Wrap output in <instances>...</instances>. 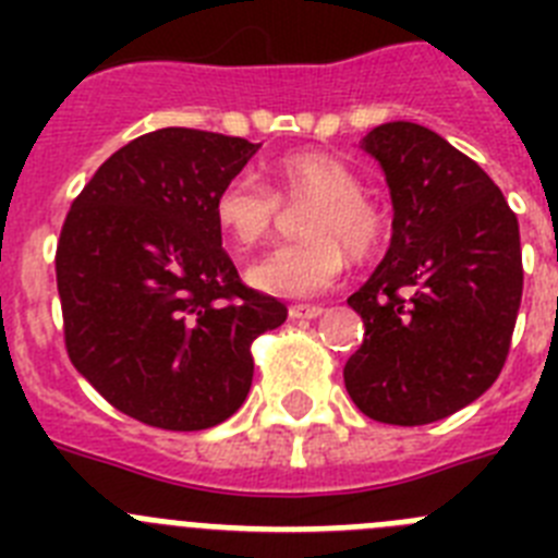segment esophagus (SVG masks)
Returning a JSON list of instances; mask_svg holds the SVG:
<instances>
[{"label": "esophagus", "mask_w": 558, "mask_h": 558, "mask_svg": "<svg viewBox=\"0 0 558 558\" xmlns=\"http://www.w3.org/2000/svg\"><path fill=\"white\" fill-rule=\"evenodd\" d=\"M288 313L290 318H318L324 313V307L322 304H293Z\"/></svg>", "instance_id": "esophagus-1"}]
</instances>
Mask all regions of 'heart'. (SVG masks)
I'll return each mask as SVG.
<instances>
[{
  "instance_id": "obj_1",
  "label": "heart",
  "mask_w": 558,
  "mask_h": 558,
  "mask_svg": "<svg viewBox=\"0 0 558 558\" xmlns=\"http://www.w3.org/2000/svg\"><path fill=\"white\" fill-rule=\"evenodd\" d=\"M274 192L251 175H236L220 186L215 220L234 248L265 243L276 229L282 205L310 204L302 215V243L270 251L251 265L254 288L288 299H307L332 288L349 263L366 259L383 243L386 220L363 195V181L327 153H290L270 167Z\"/></svg>"
}]
</instances>
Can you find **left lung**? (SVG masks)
<instances>
[{
  "instance_id": "1",
  "label": "left lung",
  "mask_w": 558,
  "mask_h": 558,
  "mask_svg": "<svg viewBox=\"0 0 558 558\" xmlns=\"http://www.w3.org/2000/svg\"><path fill=\"white\" fill-rule=\"evenodd\" d=\"M386 172L393 234L349 307L363 343L343 366L354 405L386 425H430L506 366L522 299L517 215L495 181L436 131L386 122L363 136Z\"/></svg>"
}]
</instances>
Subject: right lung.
I'll return each mask as SVG.
<instances>
[{"instance_id":"right-lung-1","label":"right lung","mask_w":558,"mask_h":558,"mask_svg":"<svg viewBox=\"0 0 558 558\" xmlns=\"http://www.w3.org/2000/svg\"><path fill=\"white\" fill-rule=\"evenodd\" d=\"M259 150L240 136L161 128L100 165L56 251L72 366L125 416L206 430L254 377L251 343L288 307L245 288L223 248L215 198Z\"/></svg>"}]
</instances>
